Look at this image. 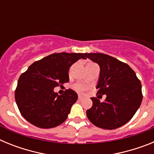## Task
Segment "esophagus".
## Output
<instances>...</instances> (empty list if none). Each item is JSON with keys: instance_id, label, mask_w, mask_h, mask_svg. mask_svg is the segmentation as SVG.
Segmentation results:
<instances>
[{"instance_id": "34e87169", "label": "esophagus", "mask_w": 154, "mask_h": 154, "mask_svg": "<svg viewBox=\"0 0 154 154\" xmlns=\"http://www.w3.org/2000/svg\"><path fill=\"white\" fill-rule=\"evenodd\" d=\"M78 99H79V100H82V99H83V96H79Z\"/></svg>"}]
</instances>
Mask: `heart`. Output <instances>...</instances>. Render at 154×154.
Here are the masks:
<instances>
[{"mask_svg": "<svg viewBox=\"0 0 154 154\" xmlns=\"http://www.w3.org/2000/svg\"><path fill=\"white\" fill-rule=\"evenodd\" d=\"M75 89L77 91H79V92H83V91H85V89H86V87L79 84V85H75Z\"/></svg>", "mask_w": 154, "mask_h": 154, "instance_id": "b5f03b06", "label": "heart"}]
</instances>
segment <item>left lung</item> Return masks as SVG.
Returning <instances> with one entry per match:
<instances>
[{
	"label": "left lung",
	"instance_id": "obj_1",
	"mask_svg": "<svg viewBox=\"0 0 154 154\" xmlns=\"http://www.w3.org/2000/svg\"><path fill=\"white\" fill-rule=\"evenodd\" d=\"M99 65L97 94L106 95L103 103L92 97V106L86 111L95 126L113 130L132 119L142 103V86L135 72L124 62L103 53H85Z\"/></svg>",
	"mask_w": 154,
	"mask_h": 154
}]
</instances>
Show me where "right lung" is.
Listing matches in <instances>:
<instances>
[{
    "label": "right lung",
    "mask_w": 154,
    "mask_h": 154,
    "mask_svg": "<svg viewBox=\"0 0 154 154\" xmlns=\"http://www.w3.org/2000/svg\"><path fill=\"white\" fill-rule=\"evenodd\" d=\"M85 53H55L34 62L17 82L15 101L23 117L37 127L49 129L66 120L78 95L67 89L58 95L54 88L69 82L70 66Z\"/></svg>",
    "instance_id": "1"
}]
</instances>
